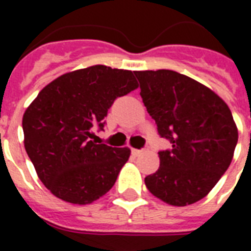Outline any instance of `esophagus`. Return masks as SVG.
Masks as SVG:
<instances>
[{
  "label": "esophagus",
  "instance_id": "obj_1",
  "mask_svg": "<svg viewBox=\"0 0 251 251\" xmlns=\"http://www.w3.org/2000/svg\"><path fill=\"white\" fill-rule=\"evenodd\" d=\"M131 153H133V156H139V155H142V153H143V151H142V150L133 149L131 150Z\"/></svg>",
  "mask_w": 251,
  "mask_h": 251
}]
</instances>
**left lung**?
I'll use <instances>...</instances> for the list:
<instances>
[{
  "instance_id": "obj_1",
  "label": "left lung",
  "mask_w": 251,
  "mask_h": 251,
  "mask_svg": "<svg viewBox=\"0 0 251 251\" xmlns=\"http://www.w3.org/2000/svg\"><path fill=\"white\" fill-rule=\"evenodd\" d=\"M157 133L172 143L159 151L160 167L147 176L151 194L171 206L204 198L233 159L238 141L232 112L204 84L173 70L134 72Z\"/></svg>"
}]
</instances>
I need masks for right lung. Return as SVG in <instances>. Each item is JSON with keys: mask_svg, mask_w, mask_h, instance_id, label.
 Segmentation results:
<instances>
[{"mask_svg": "<svg viewBox=\"0 0 251 251\" xmlns=\"http://www.w3.org/2000/svg\"><path fill=\"white\" fill-rule=\"evenodd\" d=\"M138 87L133 72L95 65L58 76L23 114L25 149L57 198L88 204L112 189L130 150L91 141L117 98Z\"/></svg>", "mask_w": 251, "mask_h": 251, "instance_id": "1", "label": "right lung"}]
</instances>
